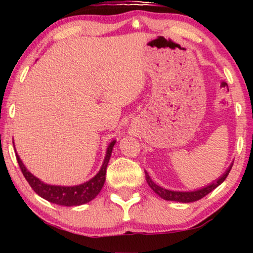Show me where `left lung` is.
<instances>
[{"label":"left lung","instance_id":"left-lung-1","mask_svg":"<svg viewBox=\"0 0 253 253\" xmlns=\"http://www.w3.org/2000/svg\"><path fill=\"white\" fill-rule=\"evenodd\" d=\"M232 165L233 164H231L229 166V169L224 172V174L217 178L216 181L212 182L210 185L204 186L202 188H199V190H196V191H190V192L170 191V190H166V188L162 187V186H158L157 184H155L152 181V178L149 177V175L146 170H145V177H146V181H147V184L149 185V187H151L157 195H160L162 199H164L166 201H175V202L190 203V202H195V201L204 198V196L208 195L210 192H212L214 188H216L217 186H219L221 183H223L224 179L228 177L230 170H231V169H232Z\"/></svg>","mask_w":253,"mask_h":253}]
</instances>
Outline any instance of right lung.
<instances>
[{"label":"right lung","mask_w":253,"mask_h":253,"mask_svg":"<svg viewBox=\"0 0 253 253\" xmlns=\"http://www.w3.org/2000/svg\"><path fill=\"white\" fill-rule=\"evenodd\" d=\"M116 140H113L107 147L106 156L104 163H102L101 169H99L95 176L88 182H84L83 184L75 186H60V185H50V184H45L39 178L34 176L25 168L24 164L21 161L20 156L15 151L16 160L20 165V169L22 170L23 176L27 179L30 186L36 193L43 198L44 200L49 201L51 203L63 205V207H77V205H83L88 202H90L96 196L99 194L102 186H104L106 181V169L107 165H108L109 158L113 152L114 145Z\"/></svg>","instance_id":"add662e5"}]
</instances>
